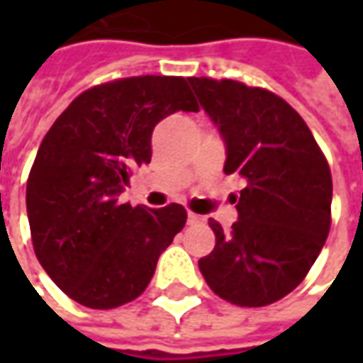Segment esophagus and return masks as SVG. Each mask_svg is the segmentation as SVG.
I'll list each match as a JSON object with an SVG mask.
<instances>
[{
	"label": "esophagus",
	"instance_id": "34e87169",
	"mask_svg": "<svg viewBox=\"0 0 363 363\" xmlns=\"http://www.w3.org/2000/svg\"><path fill=\"white\" fill-rule=\"evenodd\" d=\"M203 216L200 214H194V212H189L188 214V224H202Z\"/></svg>",
	"mask_w": 363,
	"mask_h": 363
}]
</instances>
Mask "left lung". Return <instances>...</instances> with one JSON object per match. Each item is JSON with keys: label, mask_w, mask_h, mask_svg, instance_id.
Masks as SVG:
<instances>
[{"label": "left lung", "mask_w": 363, "mask_h": 363, "mask_svg": "<svg viewBox=\"0 0 363 363\" xmlns=\"http://www.w3.org/2000/svg\"><path fill=\"white\" fill-rule=\"evenodd\" d=\"M188 82L224 139V174L244 182L240 196H232V230L208 222L216 246L200 258V271L232 305H271L307 277L328 240V160L299 113L274 92L226 78Z\"/></svg>", "instance_id": "obj_1"}]
</instances>
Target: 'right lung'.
I'll return each mask as SVG.
<instances>
[{
	"label": "right lung",
	"mask_w": 363,
	"mask_h": 363,
	"mask_svg": "<svg viewBox=\"0 0 363 363\" xmlns=\"http://www.w3.org/2000/svg\"><path fill=\"white\" fill-rule=\"evenodd\" d=\"M175 111H198L182 77H131L68 105L38 149L26 188L35 257L64 293L91 309L137 299L160 255L186 226L184 206L121 203L151 133Z\"/></svg>",
	"instance_id": "add662e5"
}]
</instances>
